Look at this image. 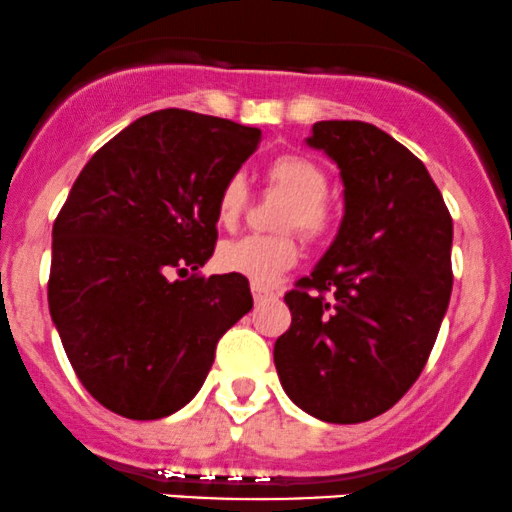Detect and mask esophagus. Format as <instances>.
Masks as SVG:
<instances>
[{
	"label": "esophagus",
	"mask_w": 512,
	"mask_h": 512,
	"mask_svg": "<svg viewBox=\"0 0 512 512\" xmlns=\"http://www.w3.org/2000/svg\"><path fill=\"white\" fill-rule=\"evenodd\" d=\"M251 294H254V301L256 304H261V301H266V299H270V294L268 289H263V287H258V285H251Z\"/></svg>",
	"instance_id": "1"
}]
</instances>
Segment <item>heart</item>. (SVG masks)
Listing matches in <instances>:
<instances>
[{
    "mask_svg": "<svg viewBox=\"0 0 512 512\" xmlns=\"http://www.w3.org/2000/svg\"><path fill=\"white\" fill-rule=\"evenodd\" d=\"M268 185L289 197L282 216V230H299L306 242H318L332 225V208L325 201L327 175L318 163L301 154H282L268 163ZM249 204V189L242 175L225 180L218 194V220L235 227ZM299 244L294 237L246 235L227 239L218 249V266L225 273L242 275L258 287H270L299 263Z\"/></svg>",
    "mask_w": 512,
    "mask_h": 512,
    "instance_id": "heart-1",
    "label": "heart"
}]
</instances>
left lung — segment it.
I'll use <instances>...</instances> for the list:
<instances>
[{
  "label": "left lung",
  "instance_id": "left-lung-1",
  "mask_svg": "<svg viewBox=\"0 0 512 512\" xmlns=\"http://www.w3.org/2000/svg\"><path fill=\"white\" fill-rule=\"evenodd\" d=\"M306 142L337 163L344 218L285 294L292 325L273 356L296 406L353 425L394 406L430 358L451 299L453 223L425 163L375 125L320 121Z\"/></svg>",
  "mask_w": 512,
  "mask_h": 512
}]
</instances>
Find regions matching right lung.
Masks as SVG:
<instances>
[{
	"instance_id": "obj_1",
	"label": "right lung",
	"mask_w": 512,
	"mask_h": 512,
	"mask_svg": "<svg viewBox=\"0 0 512 512\" xmlns=\"http://www.w3.org/2000/svg\"><path fill=\"white\" fill-rule=\"evenodd\" d=\"M261 130L163 109L137 118L80 170L54 220L49 313L75 375L130 420L180 410L216 344L251 311L242 275H189L218 239V194Z\"/></svg>"
}]
</instances>
